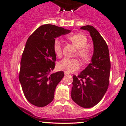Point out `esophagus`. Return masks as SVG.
I'll return each mask as SVG.
<instances>
[{
    "label": "esophagus",
    "mask_w": 126,
    "mask_h": 126,
    "mask_svg": "<svg viewBox=\"0 0 126 126\" xmlns=\"http://www.w3.org/2000/svg\"><path fill=\"white\" fill-rule=\"evenodd\" d=\"M64 75H65V76H67V75L69 74H68V72H66V71H64Z\"/></svg>",
    "instance_id": "obj_1"
}]
</instances>
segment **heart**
Listing matches in <instances>:
<instances>
[{
  "label": "heart",
  "mask_w": 126,
  "mask_h": 126,
  "mask_svg": "<svg viewBox=\"0 0 126 126\" xmlns=\"http://www.w3.org/2000/svg\"><path fill=\"white\" fill-rule=\"evenodd\" d=\"M68 39L72 44L77 48V55L82 60L87 62L91 57V51L88 47H86L87 44V38L82 33H75L68 36ZM53 50L54 54L58 57H61L62 55V49L60 41L57 39L54 41ZM81 67V63L76 58H64L57 63V68L60 70H63L68 73H72L79 69Z\"/></svg>",
  "instance_id": "obj_1"
}]
</instances>
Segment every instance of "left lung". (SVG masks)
<instances>
[{
	"label": "left lung",
	"instance_id": "left-lung-1",
	"mask_svg": "<svg viewBox=\"0 0 126 126\" xmlns=\"http://www.w3.org/2000/svg\"><path fill=\"white\" fill-rule=\"evenodd\" d=\"M87 30L93 42L91 63L78 76H73L71 98L77 105L91 108L101 101L109 84L110 65L108 46L99 32L91 25L81 27Z\"/></svg>",
	"mask_w": 126,
	"mask_h": 126
}]
</instances>
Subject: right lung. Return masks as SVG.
I'll use <instances>...</instances> for the list:
<instances>
[{"instance_id": "right-lung-1", "label": "right lung", "mask_w": 126, "mask_h": 126, "mask_svg": "<svg viewBox=\"0 0 126 126\" xmlns=\"http://www.w3.org/2000/svg\"><path fill=\"white\" fill-rule=\"evenodd\" d=\"M71 30L51 24L38 28L27 41L21 61L19 79L24 96L36 107L53 101L56 87L64 77L63 71L50 74L55 68L53 50L55 38Z\"/></svg>"}]
</instances>
